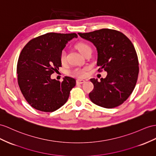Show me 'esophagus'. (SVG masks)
Returning a JSON list of instances; mask_svg holds the SVG:
<instances>
[{
  "label": "esophagus",
  "instance_id": "34e87169",
  "mask_svg": "<svg viewBox=\"0 0 156 156\" xmlns=\"http://www.w3.org/2000/svg\"><path fill=\"white\" fill-rule=\"evenodd\" d=\"M85 82H86V81L84 80H76V83H79V84H82V83H83Z\"/></svg>",
  "mask_w": 156,
  "mask_h": 156
}]
</instances>
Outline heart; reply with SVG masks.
<instances>
[{
	"instance_id": "1",
	"label": "heart",
	"mask_w": 156,
	"mask_h": 156,
	"mask_svg": "<svg viewBox=\"0 0 156 156\" xmlns=\"http://www.w3.org/2000/svg\"><path fill=\"white\" fill-rule=\"evenodd\" d=\"M77 49L79 51L82 55L85 54L86 51L91 50L90 47L85 43H78L76 45ZM60 61L61 62L64 64L66 62V54L65 51H62L60 55ZM86 69L85 68H73L69 71V74L72 76L77 77V78H83L86 74Z\"/></svg>"
}]
</instances>
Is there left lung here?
<instances>
[{"label": "left lung", "instance_id": "8db88e82", "mask_svg": "<svg viewBox=\"0 0 156 156\" xmlns=\"http://www.w3.org/2000/svg\"><path fill=\"white\" fill-rule=\"evenodd\" d=\"M78 35L96 47L98 71L107 73L100 82L90 79L94 86L89 94L90 100L107 109L121 105L133 91L138 79V59L133 44L115 30L101 29Z\"/></svg>", "mask_w": 156, "mask_h": 156}]
</instances>
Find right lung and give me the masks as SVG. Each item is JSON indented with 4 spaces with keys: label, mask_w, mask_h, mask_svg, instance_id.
Segmentation results:
<instances>
[{
    "label": "right lung",
    "mask_w": 156,
    "mask_h": 156,
    "mask_svg": "<svg viewBox=\"0 0 156 156\" xmlns=\"http://www.w3.org/2000/svg\"><path fill=\"white\" fill-rule=\"evenodd\" d=\"M76 34L47 33L27 43L19 56L18 83L29 104L43 112H53L69 99L76 80L65 76L60 82L51 75L62 66L60 55Z\"/></svg>",
    "instance_id": "right-lung-1"
}]
</instances>
